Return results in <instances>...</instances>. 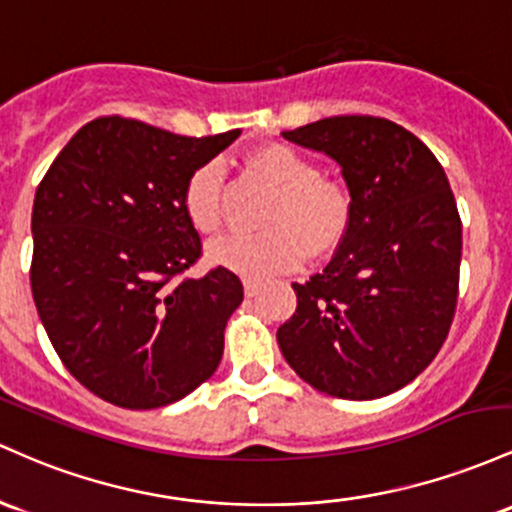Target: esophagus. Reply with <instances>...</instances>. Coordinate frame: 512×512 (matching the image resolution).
Returning a JSON list of instances; mask_svg holds the SVG:
<instances>
[{
  "mask_svg": "<svg viewBox=\"0 0 512 512\" xmlns=\"http://www.w3.org/2000/svg\"><path fill=\"white\" fill-rule=\"evenodd\" d=\"M244 292L246 297H256L258 292H261V283H256V280H244Z\"/></svg>",
  "mask_w": 512,
  "mask_h": 512,
  "instance_id": "1",
  "label": "esophagus"
}]
</instances>
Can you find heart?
I'll list each match as a JSON object with an SVG mask.
<instances>
[{"label": "heart", "instance_id": "obj_1", "mask_svg": "<svg viewBox=\"0 0 512 512\" xmlns=\"http://www.w3.org/2000/svg\"><path fill=\"white\" fill-rule=\"evenodd\" d=\"M251 166L278 191L261 234L232 232L208 246L215 266L266 280L271 275L295 271L309 251L324 256L346 239L353 222V200L341 183L321 179L314 159L290 145H263L251 154ZM225 169L208 162L188 176L183 188V212L188 222L203 234L222 225L225 205Z\"/></svg>", "mask_w": 512, "mask_h": 512}]
</instances>
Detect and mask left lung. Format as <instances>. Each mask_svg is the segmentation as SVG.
I'll use <instances>...</instances> for the list:
<instances>
[{"mask_svg": "<svg viewBox=\"0 0 512 512\" xmlns=\"http://www.w3.org/2000/svg\"><path fill=\"white\" fill-rule=\"evenodd\" d=\"M283 135L343 166L353 222L329 266L292 285L280 353L319 392L380 399L433 363L455 319L462 220L450 181L387 118L333 116Z\"/></svg>", "mask_w": 512, "mask_h": 512, "instance_id": "8db88e82", "label": "left lung"}]
</instances>
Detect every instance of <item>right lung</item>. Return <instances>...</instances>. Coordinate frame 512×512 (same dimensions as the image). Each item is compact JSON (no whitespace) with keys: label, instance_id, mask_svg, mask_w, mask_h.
I'll return each instance as SVG.
<instances>
[{"label":"right lung","instance_id":"1","mask_svg":"<svg viewBox=\"0 0 512 512\" xmlns=\"http://www.w3.org/2000/svg\"><path fill=\"white\" fill-rule=\"evenodd\" d=\"M237 137H186L103 116L38 183L33 302L62 365L108 404H174L220 365L244 287L222 266L186 275L203 241L183 212V188Z\"/></svg>","mask_w":512,"mask_h":512}]
</instances>
